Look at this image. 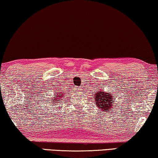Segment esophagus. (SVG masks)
<instances>
[{"label":"esophagus","mask_w":158,"mask_h":158,"mask_svg":"<svg viewBox=\"0 0 158 158\" xmlns=\"http://www.w3.org/2000/svg\"><path fill=\"white\" fill-rule=\"evenodd\" d=\"M79 90H80V89H79Z\"/></svg>","instance_id":"esophagus-1"}]
</instances>
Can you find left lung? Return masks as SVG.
Wrapping results in <instances>:
<instances>
[{
  "mask_svg": "<svg viewBox=\"0 0 158 158\" xmlns=\"http://www.w3.org/2000/svg\"><path fill=\"white\" fill-rule=\"evenodd\" d=\"M94 97L95 102L97 106L101 108V109L103 111H106V110L111 111V109L113 106L112 103H113L114 98L112 94H110V93L104 92L101 90V91H97Z\"/></svg>",
  "mask_w": 158,
  "mask_h": 158,
  "instance_id": "left-lung-1",
  "label": "left lung"
}]
</instances>
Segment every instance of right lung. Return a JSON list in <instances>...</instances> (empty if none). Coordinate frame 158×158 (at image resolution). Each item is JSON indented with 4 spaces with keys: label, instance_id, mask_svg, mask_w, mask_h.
Returning a JSON list of instances; mask_svg holds the SVG:
<instances>
[{
    "label": "right lung",
    "instance_id": "obj_1",
    "mask_svg": "<svg viewBox=\"0 0 158 158\" xmlns=\"http://www.w3.org/2000/svg\"><path fill=\"white\" fill-rule=\"evenodd\" d=\"M63 94H62V91H59L58 93H56L55 95V97L54 98L52 99V101H52L51 103H55L54 104L56 105V103H58L59 102H60V101H59L62 100L61 98L62 97V96H63Z\"/></svg>",
    "mask_w": 158,
    "mask_h": 158
}]
</instances>
